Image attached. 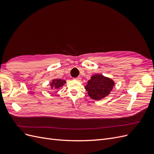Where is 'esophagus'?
Returning a JSON list of instances; mask_svg holds the SVG:
<instances>
[{
	"mask_svg": "<svg viewBox=\"0 0 154 154\" xmlns=\"http://www.w3.org/2000/svg\"><path fill=\"white\" fill-rule=\"evenodd\" d=\"M74 80H77V81H80L81 80V78L80 77H77V78H74Z\"/></svg>",
	"mask_w": 154,
	"mask_h": 154,
	"instance_id": "esophagus-1",
	"label": "esophagus"
}]
</instances>
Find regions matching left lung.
Here are the masks:
<instances>
[{"label":"left lung","instance_id":"8db88e82","mask_svg":"<svg viewBox=\"0 0 154 154\" xmlns=\"http://www.w3.org/2000/svg\"><path fill=\"white\" fill-rule=\"evenodd\" d=\"M87 83L85 89L91 98L95 100H100L108 96L114 85L111 79L97 74L92 76Z\"/></svg>","mask_w":154,"mask_h":154}]
</instances>
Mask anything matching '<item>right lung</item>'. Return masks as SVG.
<instances>
[{
    "instance_id": "obj_1",
    "label": "right lung",
    "mask_w": 154,
    "mask_h": 154,
    "mask_svg": "<svg viewBox=\"0 0 154 154\" xmlns=\"http://www.w3.org/2000/svg\"><path fill=\"white\" fill-rule=\"evenodd\" d=\"M66 81L61 80V79H57V80H54L52 83H51V86L53 88H58L63 85Z\"/></svg>"
}]
</instances>
